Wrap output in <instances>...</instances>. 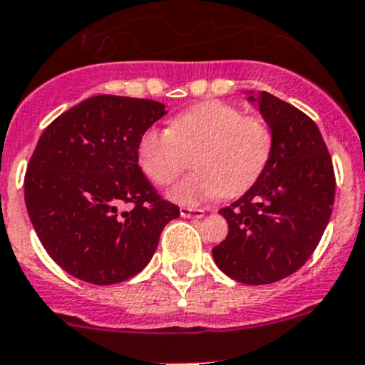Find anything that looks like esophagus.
Wrapping results in <instances>:
<instances>
[{
  "label": "esophagus",
  "mask_w": 365,
  "mask_h": 365,
  "mask_svg": "<svg viewBox=\"0 0 365 365\" xmlns=\"http://www.w3.org/2000/svg\"><path fill=\"white\" fill-rule=\"evenodd\" d=\"M180 215L183 219H201L205 215V210L203 208H192V206H182L180 208Z\"/></svg>",
  "instance_id": "34e87169"
}]
</instances>
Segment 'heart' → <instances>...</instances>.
I'll return each mask as SVG.
<instances>
[{
    "mask_svg": "<svg viewBox=\"0 0 365 365\" xmlns=\"http://www.w3.org/2000/svg\"><path fill=\"white\" fill-rule=\"evenodd\" d=\"M272 132L259 118L244 116L224 102H205L173 118L168 130L148 128L139 138V168L150 182L168 185L189 165L196 171L168 196L200 205L215 196L235 197L256 183L272 153Z\"/></svg>",
    "mask_w": 365,
    "mask_h": 365,
    "instance_id": "b5f03b06",
    "label": "heart"
}]
</instances>
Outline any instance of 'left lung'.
<instances>
[{
    "instance_id": "obj_1",
    "label": "left lung",
    "mask_w": 365,
    "mask_h": 365,
    "mask_svg": "<svg viewBox=\"0 0 365 365\" xmlns=\"http://www.w3.org/2000/svg\"><path fill=\"white\" fill-rule=\"evenodd\" d=\"M272 132V153L256 183L219 210L227 237L212 249L215 264L244 284H270L297 272L323 237L336 176L322 132L288 102L247 91Z\"/></svg>"
}]
</instances>
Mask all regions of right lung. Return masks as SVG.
Listing matches in <instances>:
<instances>
[{
  "label": "right lung",
  "mask_w": 365,
  "mask_h": 365,
  "mask_svg": "<svg viewBox=\"0 0 365 365\" xmlns=\"http://www.w3.org/2000/svg\"><path fill=\"white\" fill-rule=\"evenodd\" d=\"M165 113L148 98L97 95L40 135L24 178L26 208L43 249L73 277L98 286L134 277L180 215L138 164L139 138Z\"/></svg>",
  "instance_id": "obj_1"
}]
</instances>
